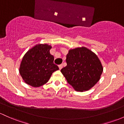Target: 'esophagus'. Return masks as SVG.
Here are the masks:
<instances>
[{"label": "esophagus", "instance_id": "obj_1", "mask_svg": "<svg viewBox=\"0 0 124 124\" xmlns=\"http://www.w3.org/2000/svg\"><path fill=\"white\" fill-rule=\"evenodd\" d=\"M58 67H59V69H60V70H61V69H62V64L59 65V66H58Z\"/></svg>", "mask_w": 124, "mask_h": 124}]
</instances>
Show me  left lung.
Returning <instances> with one entry per match:
<instances>
[{
	"mask_svg": "<svg viewBox=\"0 0 124 124\" xmlns=\"http://www.w3.org/2000/svg\"><path fill=\"white\" fill-rule=\"evenodd\" d=\"M67 66L61 72L75 90L83 92L100 80L103 66L98 56L85 46L70 49L66 55Z\"/></svg>",
	"mask_w": 124,
	"mask_h": 124,
	"instance_id": "left-lung-1",
	"label": "left lung"
}]
</instances>
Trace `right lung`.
I'll return each instance as SVG.
<instances>
[{"label":"right lung","instance_id":"right-lung-1","mask_svg":"<svg viewBox=\"0 0 124 124\" xmlns=\"http://www.w3.org/2000/svg\"><path fill=\"white\" fill-rule=\"evenodd\" d=\"M52 46L47 44H38L26 53L19 67L23 81L32 87H39L49 80L53 72L59 69L54 63L50 54Z\"/></svg>","mask_w":124,"mask_h":124}]
</instances>
